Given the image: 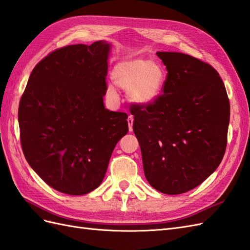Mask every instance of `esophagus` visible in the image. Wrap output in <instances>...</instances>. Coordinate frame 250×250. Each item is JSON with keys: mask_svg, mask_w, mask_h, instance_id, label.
Returning <instances> with one entry per match:
<instances>
[{"mask_svg": "<svg viewBox=\"0 0 250 250\" xmlns=\"http://www.w3.org/2000/svg\"><path fill=\"white\" fill-rule=\"evenodd\" d=\"M133 121H134V118L132 115H130L129 117H127V125H129V131L132 132L133 131Z\"/></svg>", "mask_w": 250, "mask_h": 250, "instance_id": "obj_1", "label": "esophagus"}]
</instances>
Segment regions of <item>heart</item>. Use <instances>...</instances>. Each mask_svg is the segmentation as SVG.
Returning a JSON list of instances; mask_svg holds the SVG:
<instances>
[{"instance_id":"obj_1","label":"heart","mask_w":250,"mask_h":250,"mask_svg":"<svg viewBox=\"0 0 250 250\" xmlns=\"http://www.w3.org/2000/svg\"><path fill=\"white\" fill-rule=\"evenodd\" d=\"M115 84L126 89L127 97L140 106L154 104L161 98L167 82V70L161 63L148 59H132L117 63L112 72ZM107 95L117 98L113 84L107 85Z\"/></svg>"}]
</instances>
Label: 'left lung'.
<instances>
[{"instance_id": "8db88e82", "label": "left lung", "mask_w": 250, "mask_h": 250, "mask_svg": "<svg viewBox=\"0 0 250 250\" xmlns=\"http://www.w3.org/2000/svg\"><path fill=\"white\" fill-rule=\"evenodd\" d=\"M168 70L154 104L135 105L133 131L146 181L175 195L201 185L219 167L226 150L230 104L219 73L194 57L157 52Z\"/></svg>"}]
</instances>
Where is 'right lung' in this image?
Wrapping results in <instances>:
<instances>
[{
	"mask_svg": "<svg viewBox=\"0 0 250 250\" xmlns=\"http://www.w3.org/2000/svg\"><path fill=\"white\" fill-rule=\"evenodd\" d=\"M111 44L57 49L33 69L19 105L24 156L48 186L83 195L100 186L127 115L104 107Z\"/></svg>",
	"mask_w": 250,
	"mask_h": 250,
	"instance_id": "1",
	"label": "right lung"
}]
</instances>
